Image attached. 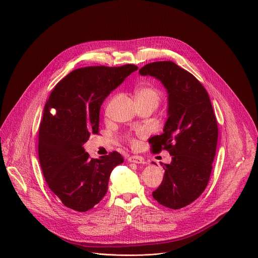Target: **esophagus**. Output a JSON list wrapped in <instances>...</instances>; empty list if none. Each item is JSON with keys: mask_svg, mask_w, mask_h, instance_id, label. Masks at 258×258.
Returning a JSON list of instances; mask_svg holds the SVG:
<instances>
[{"mask_svg": "<svg viewBox=\"0 0 258 258\" xmlns=\"http://www.w3.org/2000/svg\"><path fill=\"white\" fill-rule=\"evenodd\" d=\"M128 161L130 162H134V163H145V160L143 157L138 156V155H133L128 157Z\"/></svg>", "mask_w": 258, "mask_h": 258, "instance_id": "obj_1", "label": "esophagus"}]
</instances>
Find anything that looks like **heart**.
<instances>
[{"label": "heart", "mask_w": 258, "mask_h": 258, "mask_svg": "<svg viewBox=\"0 0 258 258\" xmlns=\"http://www.w3.org/2000/svg\"><path fill=\"white\" fill-rule=\"evenodd\" d=\"M135 99L136 101H153L158 104L160 96L153 87H142L136 91ZM132 142H134V140H132Z\"/></svg>", "instance_id": "obj_1"}]
</instances>
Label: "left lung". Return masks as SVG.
I'll return each instance as SVG.
<instances>
[{"instance_id": "1", "label": "left lung", "mask_w": 258, "mask_h": 258, "mask_svg": "<svg viewBox=\"0 0 258 258\" xmlns=\"http://www.w3.org/2000/svg\"><path fill=\"white\" fill-rule=\"evenodd\" d=\"M139 72L159 80L168 94L163 134L149 143L154 153L163 149L172 157L152 195L161 205L179 209L203 193L210 177L218 137L212 105L201 83L172 61L146 64Z\"/></svg>"}]
</instances>
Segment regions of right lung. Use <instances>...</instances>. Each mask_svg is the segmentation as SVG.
Segmentation results:
<instances>
[{
	"label": "right lung",
	"instance_id": "obj_1",
	"mask_svg": "<svg viewBox=\"0 0 258 258\" xmlns=\"http://www.w3.org/2000/svg\"><path fill=\"white\" fill-rule=\"evenodd\" d=\"M138 66H90L71 71L51 93L39 130V159L50 190L76 211L92 209L105 196L112 169L123 162L116 151L90 158L83 145L99 134L104 100Z\"/></svg>",
	"mask_w": 258,
	"mask_h": 258
}]
</instances>
